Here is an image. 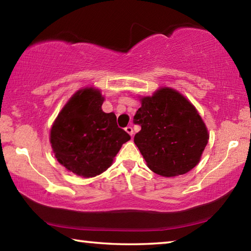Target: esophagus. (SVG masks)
Listing matches in <instances>:
<instances>
[{
    "instance_id": "esophagus-1",
    "label": "esophagus",
    "mask_w": 251,
    "mask_h": 251,
    "mask_svg": "<svg viewBox=\"0 0 251 251\" xmlns=\"http://www.w3.org/2000/svg\"><path fill=\"white\" fill-rule=\"evenodd\" d=\"M125 130H126V133H127V134H129L130 136H133V135H134V130H133V128H131L130 126H127L126 128H125Z\"/></svg>"
}]
</instances>
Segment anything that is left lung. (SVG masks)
<instances>
[{"label":"left lung","mask_w":251,"mask_h":251,"mask_svg":"<svg viewBox=\"0 0 251 251\" xmlns=\"http://www.w3.org/2000/svg\"><path fill=\"white\" fill-rule=\"evenodd\" d=\"M141 101L134 123L142 129L134 142L147 166L164 177L188 173L199 163L209 139L196 108L169 87L142 97Z\"/></svg>","instance_id":"8db88e82"}]
</instances>
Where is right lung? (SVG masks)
I'll list each match as a JSON object with an SVG mask.
<instances>
[{"label": "right lung", "instance_id": "1", "mask_svg": "<svg viewBox=\"0 0 251 251\" xmlns=\"http://www.w3.org/2000/svg\"><path fill=\"white\" fill-rule=\"evenodd\" d=\"M104 97L94 88L76 92L59 112L50 141L58 163L83 177H94L113 163L130 136L118 127L114 113H104Z\"/></svg>", "mask_w": 251, "mask_h": 251}]
</instances>
